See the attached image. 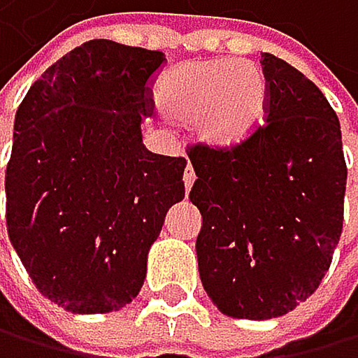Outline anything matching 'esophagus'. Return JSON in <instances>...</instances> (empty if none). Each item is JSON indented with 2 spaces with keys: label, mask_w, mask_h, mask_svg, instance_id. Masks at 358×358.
Here are the masks:
<instances>
[{
  "label": "esophagus",
  "mask_w": 358,
  "mask_h": 358,
  "mask_svg": "<svg viewBox=\"0 0 358 358\" xmlns=\"http://www.w3.org/2000/svg\"><path fill=\"white\" fill-rule=\"evenodd\" d=\"M182 180H185V189H187V191L191 189V185L196 182V171H194V167H191V164H187V169H185Z\"/></svg>",
  "instance_id": "1"
}]
</instances>
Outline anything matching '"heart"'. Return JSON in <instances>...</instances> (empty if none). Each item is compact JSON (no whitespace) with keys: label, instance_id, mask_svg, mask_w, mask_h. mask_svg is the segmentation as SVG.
I'll use <instances>...</instances> for the list:
<instances>
[{"label":"heart","instance_id":"heart-1","mask_svg":"<svg viewBox=\"0 0 358 358\" xmlns=\"http://www.w3.org/2000/svg\"><path fill=\"white\" fill-rule=\"evenodd\" d=\"M160 103L178 123L194 125L204 147L227 152L244 145L262 127L268 81L251 61H187L162 81Z\"/></svg>","mask_w":358,"mask_h":358}]
</instances>
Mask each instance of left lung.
<instances>
[{"instance_id":"left-lung-1","label":"left lung","mask_w":358,"mask_h":358,"mask_svg":"<svg viewBox=\"0 0 358 358\" xmlns=\"http://www.w3.org/2000/svg\"><path fill=\"white\" fill-rule=\"evenodd\" d=\"M262 57L266 125L227 152H189L202 286L220 313L255 321L295 310L319 288L341 238L348 180L326 96L284 59Z\"/></svg>"}]
</instances>
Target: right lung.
Returning <instances> with one entry per match:
<instances>
[{
    "instance_id": "1",
    "label": "right lung",
    "mask_w": 358,
    "mask_h": 358,
    "mask_svg": "<svg viewBox=\"0 0 358 358\" xmlns=\"http://www.w3.org/2000/svg\"><path fill=\"white\" fill-rule=\"evenodd\" d=\"M158 50L92 39L52 63L15 114L6 224L43 297L74 315L123 308L141 292L185 158L152 154Z\"/></svg>"
}]
</instances>
